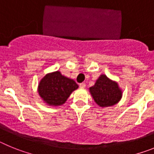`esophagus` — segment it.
<instances>
[{"label":"esophagus","mask_w":154,"mask_h":154,"mask_svg":"<svg viewBox=\"0 0 154 154\" xmlns=\"http://www.w3.org/2000/svg\"><path fill=\"white\" fill-rule=\"evenodd\" d=\"M79 86L80 88H82V89H83V88H85V84L83 83V82H82V83H80Z\"/></svg>","instance_id":"esophagus-1"}]
</instances>
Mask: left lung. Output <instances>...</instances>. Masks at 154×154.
Wrapping results in <instances>:
<instances>
[{"label": "left lung", "instance_id": "8db88e82", "mask_svg": "<svg viewBox=\"0 0 154 154\" xmlns=\"http://www.w3.org/2000/svg\"><path fill=\"white\" fill-rule=\"evenodd\" d=\"M89 89L94 101L102 108L112 106L119 103L123 96V90L118 82L104 74L100 75L93 86Z\"/></svg>", "mask_w": 154, "mask_h": 154}]
</instances>
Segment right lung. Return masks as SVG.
<instances>
[{
	"instance_id": "right-lung-1",
	"label": "right lung",
	"mask_w": 154,
	"mask_h": 154,
	"mask_svg": "<svg viewBox=\"0 0 154 154\" xmlns=\"http://www.w3.org/2000/svg\"><path fill=\"white\" fill-rule=\"evenodd\" d=\"M79 88L72 79L62 75L59 71L47 73L40 80L38 92L43 103L50 106H59Z\"/></svg>"
}]
</instances>
